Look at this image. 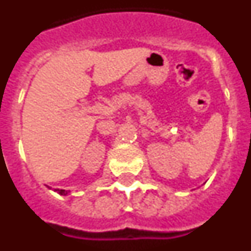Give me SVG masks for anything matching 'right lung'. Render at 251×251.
<instances>
[{
    "label": "right lung",
    "mask_w": 251,
    "mask_h": 251,
    "mask_svg": "<svg viewBox=\"0 0 251 251\" xmlns=\"http://www.w3.org/2000/svg\"><path fill=\"white\" fill-rule=\"evenodd\" d=\"M55 191H56L57 194L63 195V196H66V195H68V191H65V190H60V188H56Z\"/></svg>",
    "instance_id": "right-lung-1"
}]
</instances>
